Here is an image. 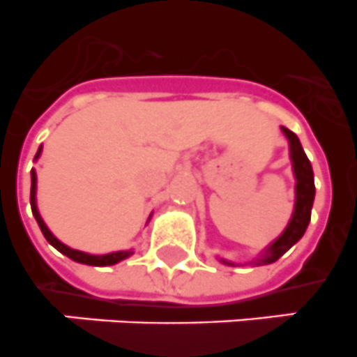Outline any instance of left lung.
Returning a JSON list of instances; mask_svg holds the SVG:
<instances>
[{"mask_svg": "<svg viewBox=\"0 0 357 357\" xmlns=\"http://www.w3.org/2000/svg\"><path fill=\"white\" fill-rule=\"evenodd\" d=\"M281 131L284 133L290 146V160H291V171H294L295 178V204H294V213H291L288 226L284 227L278 238L261 250V255L258 258L250 259L245 263H234L227 261V259L220 258L224 265H268L274 263L281 258L291 245L303 238V234L306 233V227L311 220V208H313L314 201V178H313V169L307 160L306 153H304L301 140L297 139V135L290 131L288 128L281 126Z\"/></svg>", "mask_w": 357, "mask_h": 357, "instance_id": "obj_1", "label": "left lung"}]
</instances>
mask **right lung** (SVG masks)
I'll list each match as a JSON object with an SVG mask.
<instances>
[{
  "mask_svg": "<svg viewBox=\"0 0 357 357\" xmlns=\"http://www.w3.org/2000/svg\"><path fill=\"white\" fill-rule=\"evenodd\" d=\"M43 153V146L38 147L37 155H35V162L38 160ZM30 204H31V213H33L35 220H37L38 227L43 231L44 238L51 243L56 250H60L62 255H66L67 258H70L73 261L76 263H83V265H92V266H108V265H115V263L123 261V259L130 258L133 255V249H128V250H115V252H108V255H89V252H83V250H76V249H70L69 245L60 242L56 236L50 231V227L46 226V222L43 220L40 213H38V208H37V172L35 169H31V192H30ZM151 218V217H149ZM149 218H147V222H149Z\"/></svg>",
  "mask_w": 357,
  "mask_h": 357,
  "instance_id": "right-lung-1",
  "label": "right lung"
}]
</instances>
